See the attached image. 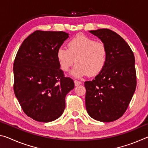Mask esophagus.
Masks as SVG:
<instances>
[{
  "mask_svg": "<svg viewBox=\"0 0 148 148\" xmlns=\"http://www.w3.org/2000/svg\"><path fill=\"white\" fill-rule=\"evenodd\" d=\"M82 84V82L80 81H78V80H74V85L76 86H79V85Z\"/></svg>",
  "mask_w": 148,
  "mask_h": 148,
  "instance_id": "34e87169",
  "label": "esophagus"
}]
</instances>
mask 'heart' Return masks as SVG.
Returning a JSON list of instances; mask_svg holds the SVG:
<instances>
[{"instance_id": "heart-1", "label": "heart", "mask_w": 148, "mask_h": 148, "mask_svg": "<svg viewBox=\"0 0 148 148\" xmlns=\"http://www.w3.org/2000/svg\"><path fill=\"white\" fill-rule=\"evenodd\" d=\"M57 57L64 71H68L76 61L77 64L71 71L74 77H83L89 74L94 76L104 69L108 59V49L102 42L78 34L69 41L68 49L59 47Z\"/></svg>"}]
</instances>
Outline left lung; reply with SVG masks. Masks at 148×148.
<instances>
[{
	"label": "left lung",
	"instance_id": "1",
	"mask_svg": "<svg viewBox=\"0 0 148 148\" xmlns=\"http://www.w3.org/2000/svg\"><path fill=\"white\" fill-rule=\"evenodd\" d=\"M89 32L106 45L108 59L95 79L85 82L86 110L95 120L112 122L124 114L136 89L134 56L116 32L108 29Z\"/></svg>",
	"mask_w": 148,
	"mask_h": 148
}]
</instances>
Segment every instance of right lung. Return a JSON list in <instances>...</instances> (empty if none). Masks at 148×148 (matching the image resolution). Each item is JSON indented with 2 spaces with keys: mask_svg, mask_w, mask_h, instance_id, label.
<instances>
[{
  "mask_svg": "<svg viewBox=\"0 0 148 148\" xmlns=\"http://www.w3.org/2000/svg\"><path fill=\"white\" fill-rule=\"evenodd\" d=\"M62 31H36L18 49L14 62V91L22 110L37 121L61 116L65 97L74 89L71 77L60 69L57 50L69 38Z\"/></svg>",
  "mask_w": 148,
  "mask_h": 148,
  "instance_id": "right-lung-1",
  "label": "right lung"
}]
</instances>
